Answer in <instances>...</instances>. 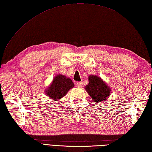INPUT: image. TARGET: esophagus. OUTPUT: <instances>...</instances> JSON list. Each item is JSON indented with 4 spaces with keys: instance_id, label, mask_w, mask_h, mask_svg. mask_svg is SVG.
<instances>
[{
    "instance_id": "1",
    "label": "esophagus",
    "mask_w": 152,
    "mask_h": 152,
    "mask_svg": "<svg viewBox=\"0 0 152 152\" xmlns=\"http://www.w3.org/2000/svg\"><path fill=\"white\" fill-rule=\"evenodd\" d=\"M76 86H77V88H81L82 87V83H80V82H79V83H77V84H76Z\"/></svg>"
}]
</instances>
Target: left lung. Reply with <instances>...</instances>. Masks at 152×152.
<instances>
[{
  "instance_id": "1",
  "label": "left lung",
  "mask_w": 152,
  "mask_h": 152,
  "mask_svg": "<svg viewBox=\"0 0 152 152\" xmlns=\"http://www.w3.org/2000/svg\"><path fill=\"white\" fill-rule=\"evenodd\" d=\"M88 84L85 90L95 102H102L106 101L112 92V89L101 77L90 75L88 76Z\"/></svg>"
}]
</instances>
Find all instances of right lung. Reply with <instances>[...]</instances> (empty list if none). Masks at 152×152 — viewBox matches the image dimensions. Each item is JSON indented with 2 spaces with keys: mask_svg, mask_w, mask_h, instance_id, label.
I'll use <instances>...</instances> for the list:
<instances>
[{
  "mask_svg": "<svg viewBox=\"0 0 152 152\" xmlns=\"http://www.w3.org/2000/svg\"><path fill=\"white\" fill-rule=\"evenodd\" d=\"M73 87L74 83L71 79L62 74H58L53 79L50 86L45 89L44 93L53 101H58L64 97L70 89Z\"/></svg>",
  "mask_w": 152,
  "mask_h": 152,
  "instance_id": "obj_1",
  "label": "right lung"
}]
</instances>
